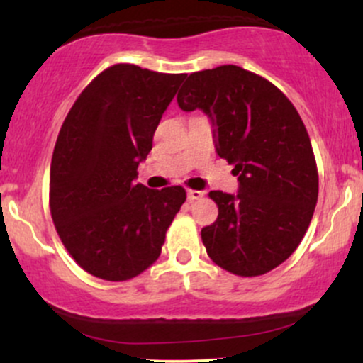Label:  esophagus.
<instances>
[{
  "label": "esophagus",
  "instance_id": "esophagus-1",
  "mask_svg": "<svg viewBox=\"0 0 363 363\" xmlns=\"http://www.w3.org/2000/svg\"><path fill=\"white\" fill-rule=\"evenodd\" d=\"M199 198H203V191H196V189L187 191V199H189V201H196V199Z\"/></svg>",
  "mask_w": 363,
  "mask_h": 363
}]
</instances>
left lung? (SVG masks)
<instances>
[{
	"label": "left lung",
	"mask_w": 363,
	"mask_h": 363,
	"mask_svg": "<svg viewBox=\"0 0 363 363\" xmlns=\"http://www.w3.org/2000/svg\"><path fill=\"white\" fill-rule=\"evenodd\" d=\"M177 104L210 118L216 153L239 176L237 194L210 193L218 218L201 230L208 256L239 277L272 272L301 244L318 203V167L297 109L234 65L189 74Z\"/></svg>",
	"instance_id": "obj_1"
}]
</instances>
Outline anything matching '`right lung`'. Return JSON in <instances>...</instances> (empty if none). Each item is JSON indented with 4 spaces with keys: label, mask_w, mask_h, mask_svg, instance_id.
I'll list each match as a JSON object with an SVG mask.
<instances>
[{
    "label": "right lung",
    "mask_w": 363,
    "mask_h": 363,
    "mask_svg": "<svg viewBox=\"0 0 363 363\" xmlns=\"http://www.w3.org/2000/svg\"><path fill=\"white\" fill-rule=\"evenodd\" d=\"M184 78L114 65L90 82L62 123L49 205L61 242L94 277L124 281L145 272L186 201L181 186L155 191L136 182Z\"/></svg>",
    "instance_id": "right-lung-1"
}]
</instances>
